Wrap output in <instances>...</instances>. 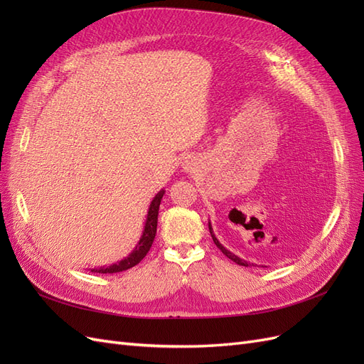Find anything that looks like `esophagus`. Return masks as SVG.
Instances as JSON below:
<instances>
[{
    "label": "esophagus",
    "instance_id": "obj_1",
    "mask_svg": "<svg viewBox=\"0 0 364 364\" xmlns=\"http://www.w3.org/2000/svg\"><path fill=\"white\" fill-rule=\"evenodd\" d=\"M188 168H190V167H188Z\"/></svg>",
    "mask_w": 364,
    "mask_h": 364
}]
</instances>
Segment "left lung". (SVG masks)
I'll list each match as a JSON object with an SVG mask.
<instances>
[{
  "mask_svg": "<svg viewBox=\"0 0 364 364\" xmlns=\"http://www.w3.org/2000/svg\"><path fill=\"white\" fill-rule=\"evenodd\" d=\"M208 226H209V232H211V237H213V240H214V243H215V246L222 250L225 255L229 258V259H232L234 262H237L238 266H245V267H249V266H253V264H250V262H247V261H245V259H241L240 257H237L235 253H232L230 250H228L222 243H220V241L217 240V237H215V234H214V230H213V226H211V222H208ZM266 267V266H264Z\"/></svg>",
  "mask_w": 364,
  "mask_h": 364,
  "instance_id": "1",
  "label": "left lung"
}]
</instances>
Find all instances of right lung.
Returning <instances> with one entry per match:
<instances>
[{
    "label": "right lung",
    "instance_id": "1",
    "mask_svg": "<svg viewBox=\"0 0 364 364\" xmlns=\"http://www.w3.org/2000/svg\"><path fill=\"white\" fill-rule=\"evenodd\" d=\"M165 194V190H161L155 197H153V200L150 203L149 208V213H147V218H146V225H144V230H142V235L138 241V245L135 246V249L132 250L126 258H123L121 261L111 264V266H103V267H98V269H90L91 272L95 273H118V272H124L127 269H132L134 266L144 258L151 245H153V240H155L156 235V226H158V214H159V205L162 197Z\"/></svg>",
    "mask_w": 364,
    "mask_h": 364
}]
</instances>
